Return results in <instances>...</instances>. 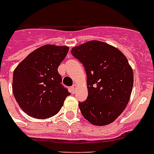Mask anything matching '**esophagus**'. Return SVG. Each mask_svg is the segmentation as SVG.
Masks as SVG:
<instances>
[{"mask_svg":"<svg viewBox=\"0 0 154 154\" xmlns=\"http://www.w3.org/2000/svg\"><path fill=\"white\" fill-rule=\"evenodd\" d=\"M77 84H74L72 87H71V90H72V93H75V92H76V90H77Z\"/></svg>","mask_w":154,"mask_h":154,"instance_id":"1","label":"esophagus"}]
</instances>
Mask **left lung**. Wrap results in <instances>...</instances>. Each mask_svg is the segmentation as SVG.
<instances>
[{
  "label": "left lung",
  "mask_w": 154,
  "mask_h": 154,
  "mask_svg": "<svg viewBox=\"0 0 154 154\" xmlns=\"http://www.w3.org/2000/svg\"><path fill=\"white\" fill-rule=\"evenodd\" d=\"M71 53L86 70L88 98L78 104L82 114L94 125L112 123L126 108L133 89L134 72L126 57L100 41L73 47Z\"/></svg>",
  "instance_id": "left-lung-1"
}]
</instances>
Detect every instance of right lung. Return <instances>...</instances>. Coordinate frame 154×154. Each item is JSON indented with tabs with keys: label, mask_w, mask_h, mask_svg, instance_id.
I'll use <instances>...</instances> for the list:
<instances>
[{
	"label": "right lung",
	"mask_w": 154,
	"mask_h": 154,
	"mask_svg": "<svg viewBox=\"0 0 154 154\" xmlns=\"http://www.w3.org/2000/svg\"><path fill=\"white\" fill-rule=\"evenodd\" d=\"M69 49L45 45L29 53L14 69L13 95L21 109L30 117H53L70 95L60 85L61 77L57 71Z\"/></svg>",
	"instance_id": "1"
}]
</instances>
